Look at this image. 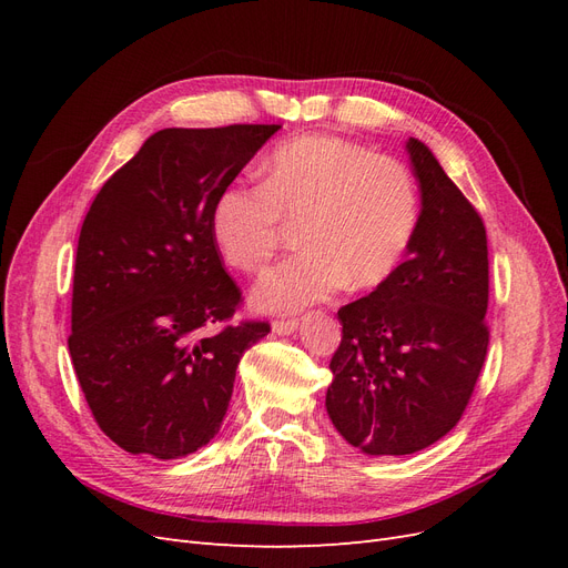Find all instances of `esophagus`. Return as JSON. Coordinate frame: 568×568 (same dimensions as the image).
I'll list each match as a JSON object with an SVG mask.
<instances>
[{"mask_svg":"<svg viewBox=\"0 0 568 568\" xmlns=\"http://www.w3.org/2000/svg\"><path fill=\"white\" fill-rule=\"evenodd\" d=\"M298 329V320H274L272 322V332L280 336H288Z\"/></svg>","mask_w":568,"mask_h":568,"instance_id":"esophagus-1","label":"esophagus"}]
</instances>
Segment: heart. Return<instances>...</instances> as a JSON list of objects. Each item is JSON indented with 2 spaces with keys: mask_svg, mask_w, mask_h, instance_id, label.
Segmentation results:
<instances>
[{
  "mask_svg": "<svg viewBox=\"0 0 568 568\" xmlns=\"http://www.w3.org/2000/svg\"><path fill=\"white\" fill-rule=\"evenodd\" d=\"M261 184L230 186L211 211L225 263L261 272L298 225L301 251L253 291L270 313H296L348 282L372 288L400 265L419 225V189L398 159L332 134H303L263 159Z\"/></svg>",
  "mask_w": 568,
  "mask_h": 568,
  "instance_id": "b5f03b06",
  "label": "heart"
}]
</instances>
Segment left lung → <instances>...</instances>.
Returning <instances> with one entry per match:
<instances>
[{"instance_id": "8db88e82", "label": "left lung", "mask_w": 568, "mask_h": 568, "mask_svg": "<svg viewBox=\"0 0 568 568\" xmlns=\"http://www.w3.org/2000/svg\"><path fill=\"white\" fill-rule=\"evenodd\" d=\"M422 189L407 261L338 311L326 412L365 455H412L462 419L488 353L484 220L424 142L405 144Z\"/></svg>"}]
</instances>
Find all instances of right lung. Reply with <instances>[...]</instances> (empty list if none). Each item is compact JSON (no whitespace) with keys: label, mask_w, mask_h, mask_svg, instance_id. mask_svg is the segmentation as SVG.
Here are the masks:
<instances>
[{"label":"right lung","mask_w":568,"mask_h":568,"mask_svg":"<svg viewBox=\"0 0 568 568\" xmlns=\"http://www.w3.org/2000/svg\"><path fill=\"white\" fill-rule=\"evenodd\" d=\"M277 130L151 134L82 222L68 351L99 428L132 455L178 459L211 443L239 359L270 332L225 324L242 291L220 261L211 211Z\"/></svg>","instance_id":"add662e5"}]
</instances>
